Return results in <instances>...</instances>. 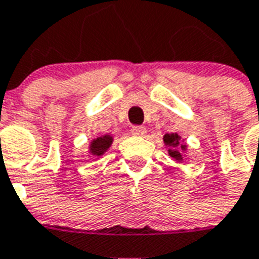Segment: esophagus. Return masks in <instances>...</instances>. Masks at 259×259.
<instances>
[{
  "instance_id": "34e87169",
  "label": "esophagus",
  "mask_w": 259,
  "mask_h": 259,
  "mask_svg": "<svg viewBox=\"0 0 259 259\" xmlns=\"http://www.w3.org/2000/svg\"><path fill=\"white\" fill-rule=\"evenodd\" d=\"M132 133L135 136H144L147 133V129L144 126H133L132 127Z\"/></svg>"
}]
</instances>
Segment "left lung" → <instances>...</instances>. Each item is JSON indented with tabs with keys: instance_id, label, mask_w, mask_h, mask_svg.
Here are the masks:
<instances>
[{
	"instance_id": "1",
	"label": "left lung",
	"mask_w": 259,
	"mask_h": 259,
	"mask_svg": "<svg viewBox=\"0 0 259 259\" xmlns=\"http://www.w3.org/2000/svg\"><path fill=\"white\" fill-rule=\"evenodd\" d=\"M164 144L168 147V155L171 156L176 160H181L183 159V155H181V151L185 149V145H181V137L177 135V133H170V135H164L163 137Z\"/></svg>"
}]
</instances>
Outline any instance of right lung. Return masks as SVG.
Wrapping results in <instances>:
<instances>
[{"label": "right lung", "instance_id": "right-lung-1", "mask_svg": "<svg viewBox=\"0 0 259 259\" xmlns=\"http://www.w3.org/2000/svg\"><path fill=\"white\" fill-rule=\"evenodd\" d=\"M112 144V137L108 135L101 136V137H97L96 140H93L91 144V152L93 156H100L110 148V145Z\"/></svg>", "mask_w": 259, "mask_h": 259}]
</instances>
